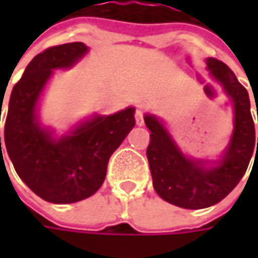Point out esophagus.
I'll use <instances>...</instances> for the list:
<instances>
[{
  "instance_id": "1",
  "label": "esophagus",
  "mask_w": 258,
  "mask_h": 258,
  "mask_svg": "<svg viewBox=\"0 0 258 258\" xmlns=\"http://www.w3.org/2000/svg\"><path fill=\"white\" fill-rule=\"evenodd\" d=\"M135 120H136V124H138V126H144L145 124L144 112H142V109H136V112H135Z\"/></svg>"
}]
</instances>
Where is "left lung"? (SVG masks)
Wrapping results in <instances>:
<instances>
[{
  "label": "left lung",
  "mask_w": 258,
  "mask_h": 258,
  "mask_svg": "<svg viewBox=\"0 0 258 258\" xmlns=\"http://www.w3.org/2000/svg\"><path fill=\"white\" fill-rule=\"evenodd\" d=\"M207 66L234 102L233 135L223 158L214 162V166H207L208 161L186 158L162 122L152 114L145 116V123L151 131L146 156L155 191L166 203L186 210H201L224 200L243 178L253 154L257 156L258 152L245 87L223 61L210 57Z\"/></svg>",
  "instance_id": "1"
}]
</instances>
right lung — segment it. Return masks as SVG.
<instances>
[{
  "instance_id": "add662e5",
  "label": "right lung",
  "mask_w": 258,
  "mask_h": 258,
  "mask_svg": "<svg viewBox=\"0 0 258 258\" xmlns=\"http://www.w3.org/2000/svg\"><path fill=\"white\" fill-rule=\"evenodd\" d=\"M86 53L87 47L76 41L37 54L8 103L4 127L8 156L25 185L48 203L72 204L93 195L103 183L109 158L135 126V109L127 107L110 116H93L60 139L41 127L35 112L47 80L53 70L72 67Z\"/></svg>"
}]
</instances>
